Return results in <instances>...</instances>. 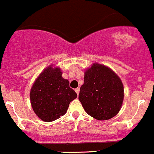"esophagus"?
<instances>
[{
  "mask_svg": "<svg viewBox=\"0 0 154 154\" xmlns=\"http://www.w3.org/2000/svg\"><path fill=\"white\" fill-rule=\"evenodd\" d=\"M75 92L77 93V95H79V93H80V88H77L75 89Z\"/></svg>",
  "mask_w": 154,
  "mask_h": 154,
  "instance_id": "esophagus-1",
  "label": "esophagus"
}]
</instances>
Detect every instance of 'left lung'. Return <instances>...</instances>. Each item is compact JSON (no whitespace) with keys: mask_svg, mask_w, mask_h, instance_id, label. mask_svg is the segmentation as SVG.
Listing matches in <instances>:
<instances>
[{"mask_svg":"<svg viewBox=\"0 0 154 154\" xmlns=\"http://www.w3.org/2000/svg\"><path fill=\"white\" fill-rule=\"evenodd\" d=\"M124 98L122 81L109 67L94 63L85 69L79 100L89 116L99 121L110 119L119 112Z\"/></svg>","mask_w":154,"mask_h":154,"instance_id":"left-lung-1","label":"left lung"}]
</instances>
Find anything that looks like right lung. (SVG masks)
I'll use <instances>...</instances> for the list:
<instances>
[{"label":"right lung","instance_id":"add662e5","mask_svg":"<svg viewBox=\"0 0 154 154\" xmlns=\"http://www.w3.org/2000/svg\"><path fill=\"white\" fill-rule=\"evenodd\" d=\"M69 87V82L62 77L61 69L53 64L40 73L30 91L33 112L45 122H51L63 116L69 104L77 98Z\"/></svg>","mask_w":154,"mask_h":154}]
</instances>
